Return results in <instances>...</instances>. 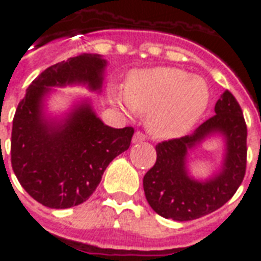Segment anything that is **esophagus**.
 <instances>
[{
    "mask_svg": "<svg viewBox=\"0 0 261 261\" xmlns=\"http://www.w3.org/2000/svg\"><path fill=\"white\" fill-rule=\"evenodd\" d=\"M145 134L144 133H141V131H137L136 134H134V137H133V142H142L145 141Z\"/></svg>",
    "mask_w": 261,
    "mask_h": 261,
    "instance_id": "1",
    "label": "esophagus"
}]
</instances>
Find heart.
Wrapping results in <instances>:
<instances>
[{"label": "heart", "instance_id": "b5f03b06", "mask_svg": "<svg viewBox=\"0 0 261 261\" xmlns=\"http://www.w3.org/2000/svg\"><path fill=\"white\" fill-rule=\"evenodd\" d=\"M123 109L148 116V128L159 138L185 134L200 119L210 102V89L200 76L179 68L133 71L124 92L113 93Z\"/></svg>", "mask_w": 261, "mask_h": 261}]
</instances>
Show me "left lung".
Returning <instances> with one entry per match:
<instances>
[{"label": "left lung", "mask_w": 261, "mask_h": 261, "mask_svg": "<svg viewBox=\"0 0 261 261\" xmlns=\"http://www.w3.org/2000/svg\"><path fill=\"white\" fill-rule=\"evenodd\" d=\"M215 114L205 120L192 136L159 142L156 162L144 176L148 204L164 218L190 221L213 213L229 201L246 173L247 127L242 109L228 89L215 105ZM227 137L228 152L225 168L205 184L192 181L186 175L187 151L211 132Z\"/></svg>", "instance_id": "obj_1"}]
</instances>
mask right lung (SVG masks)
I'll use <instances>...</instances> for the list:
<instances>
[{
    "instance_id": "right-lung-1",
    "label": "right lung",
    "mask_w": 261,
    "mask_h": 261,
    "mask_svg": "<svg viewBox=\"0 0 261 261\" xmlns=\"http://www.w3.org/2000/svg\"><path fill=\"white\" fill-rule=\"evenodd\" d=\"M105 64L99 56L82 54L51 65L32 82L16 108L11 165L20 186L46 207L69 208L86 201L108 165L130 147L134 128L105 125L88 105L60 128L48 127L40 117L47 86L86 82L99 89Z\"/></svg>"
}]
</instances>
